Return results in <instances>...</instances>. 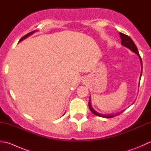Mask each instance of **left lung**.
Segmentation results:
<instances>
[{
    "mask_svg": "<svg viewBox=\"0 0 151 151\" xmlns=\"http://www.w3.org/2000/svg\"><path fill=\"white\" fill-rule=\"evenodd\" d=\"M119 36H120V37L121 39V45H122L128 48V49H129L130 50H132L133 52L136 54L137 55L139 56V60H140V62H141V65H142V58H141V57L139 56L138 50H137V48L135 45V43H134V41H132V40L131 39V38L129 36H127V35H125V34L121 33V32H119ZM141 76H142V74H141ZM141 76H140V78H141ZM88 105H89V109H90V110H91L92 113L94 114L95 115H97V116H99V117H104V118H111V117H115V116H116V115H119V114H121V113H118V114H115V115H113V114L104 115V114H102L99 113V112L96 111L94 110V109L92 108L91 102V97H89V102H88Z\"/></svg>",
    "mask_w": 151,
    "mask_h": 151,
    "instance_id": "8db88e82",
    "label": "left lung"
}]
</instances>
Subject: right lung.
Segmentation results:
<instances>
[{
	"label": "right lung",
	"instance_id": "obj_1",
	"mask_svg": "<svg viewBox=\"0 0 151 151\" xmlns=\"http://www.w3.org/2000/svg\"><path fill=\"white\" fill-rule=\"evenodd\" d=\"M36 32V30H34V31H33V32H30V33L27 34V35H25L24 36L22 37L21 38V39L20 40H19V42H20V41H22V40H24L25 38H27V37H28V36H30V35H32V34H33V33H34V32Z\"/></svg>",
	"mask_w": 151,
	"mask_h": 151
}]
</instances>
